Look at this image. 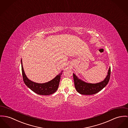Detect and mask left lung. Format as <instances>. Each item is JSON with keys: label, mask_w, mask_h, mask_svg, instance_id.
Wrapping results in <instances>:
<instances>
[{"label": "left lung", "mask_w": 128, "mask_h": 128, "mask_svg": "<svg viewBox=\"0 0 128 128\" xmlns=\"http://www.w3.org/2000/svg\"><path fill=\"white\" fill-rule=\"evenodd\" d=\"M110 75V67L109 68L107 75L103 81L97 83L86 82L73 73V78L75 88L80 94L84 95H92L96 94L102 90L108 84Z\"/></svg>", "instance_id": "8db88e82"}]
</instances>
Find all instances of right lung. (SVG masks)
Returning <instances> with one entry per match:
<instances>
[{
	"instance_id": "right-lung-1",
	"label": "right lung",
	"mask_w": 128,
	"mask_h": 128,
	"mask_svg": "<svg viewBox=\"0 0 128 128\" xmlns=\"http://www.w3.org/2000/svg\"><path fill=\"white\" fill-rule=\"evenodd\" d=\"M22 74L23 81L26 85L35 93L43 96H48L55 92L58 88L60 77L63 72H61L54 78L44 83H38L31 81L26 76L22 65V60L21 59Z\"/></svg>"
}]
</instances>
